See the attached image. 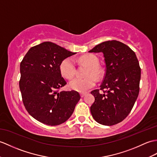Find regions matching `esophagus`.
Here are the masks:
<instances>
[{
    "label": "esophagus",
    "mask_w": 157,
    "mask_h": 157,
    "mask_svg": "<svg viewBox=\"0 0 157 157\" xmlns=\"http://www.w3.org/2000/svg\"><path fill=\"white\" fill-rule=\"evenodd\" d=\"M86 94V93H81V94H80V96H81L82 98H83V97L85 96Z\"/></svg>",
    "instance_id": "1"
}]
</instances>
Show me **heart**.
Segmentation results:
<instances>
[{
  "instance_id": "heart-1",
  "label": "heart",
  "mask_w": 157,
  "mask_h": 157,
  "mask_svg": "<svg viewBox=\"0 0 157 157\" xmlns=\"http://www.w3.org/2000/svg\"><path fill=\"white\" fill-rule=\"evenodd\" d=\"M79 61L82 63L89 66L87 75L88 77L82 78L76 77L72 79L69 83L71 89L79 92H85L91 89L96 84V79H100L103 75V70L98 64L99 59L93 54H88L79 58ZM60 71L62 75L66 78H71L75 74L76 65L72 57H67L61 61L59 66Z\"/></svg>"
}]
</instances>
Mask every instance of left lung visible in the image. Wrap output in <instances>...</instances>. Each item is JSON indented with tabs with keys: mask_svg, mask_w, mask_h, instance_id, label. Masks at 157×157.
<instances>
[{
	"mask_svg": "<svg viewBox=\"0 0 157 157\" xmlns=\"http://www.w3.org/2000/svg\"><path fill=\"white\" fill-rule=\"evenodd\" d=\"M89 52L102 53L105 64L100 89L103 93L99 90L91 92L95 97L91 114L101 124H116L127 117L138 98L141 73L139 63L128 45L116 40L100 43Z\"/></svg>",
	"mask_w": 157,
	"mask_h": 157,
	"instance_id": "obj_1",
	"label": "left lung"
}]
</instances>
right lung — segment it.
Instances as JSON below:
<instances>
[{"mask_svg":"<svg viewBox=\"0 0 157 157\" xmlns=\"http://www.w3.org/2000/svg\"><path fill=\"white\" fill-rule=\"evenodd\" d=\"M75 53L46 41L32 47L21 62L19 87L25 108L32 117L49 126L70 118L80 100L74 90H59L67 82L61 76V61Z\"/></svg>","mask_w":157,"mask_h":157,"instance_id":"add662e5","label":"right lung"}]
</instances>
